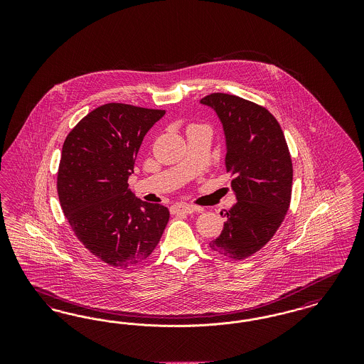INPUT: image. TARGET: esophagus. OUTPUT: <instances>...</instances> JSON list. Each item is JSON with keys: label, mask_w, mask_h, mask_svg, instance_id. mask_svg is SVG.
<instances>
[{"label": "esophagus", "mask_w": 364, "mask_h": 364, "mask_svg": "<svg viewBox=\"0 0 364 364\" xmlns=\"http://www.w3.org/2000/svg\"><path fill=\"white\" fill-rule=\"evenodd\" d=\"M195 211H202V208H195L187 203H177L171 208L172 214H192Z\"/></svg>", "instance_id": "1"}]
</instances>
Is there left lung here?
<instances>
[{"mask_svg":"<svg viewBox=\"0 0 364 364\" xmlns=\"http://www.w3.org/2000/svg\"><path fill=\"white\" fill-rule=\"evenodd\" d=\"M200 102L215 110L226 138V171L237 203L226 211L210 248L229 259L254 255L276 235L289 208L294 168L276 117L240 97L214 92Z\"/></svg>","mask_w":364,"mask_h":364,"instance_id":"8db88e82","label":"left lung"}]
</instances>
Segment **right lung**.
<instances>
[{"instance_id": "right-lung-1", "label": "right lung", "mask_w": 364, "mask_h": 364, "mask_svg": "<svg viewBox=\"0 0 364 364\" xmlns=\"http://www.w3.org/2000/svg\"><path fill=\"white\" fill-rule=\"evenodd\" d=\"M165 110L106 104L90 112L65 138L57 172L61 208L79 242L97 258L127 269L151 255L169 210L134 196L139 147Z\"/></svg>"}]
</instances>
